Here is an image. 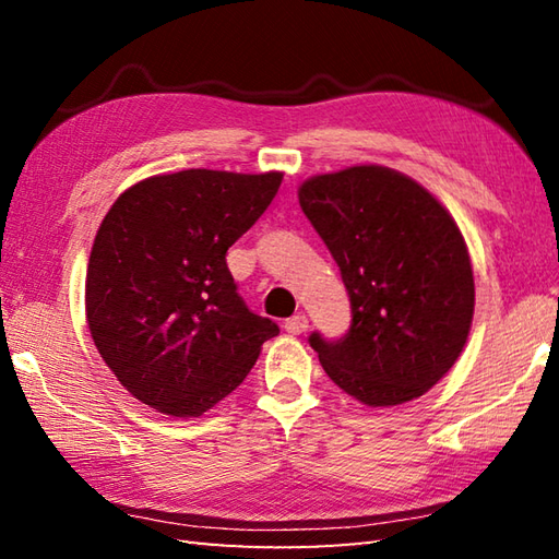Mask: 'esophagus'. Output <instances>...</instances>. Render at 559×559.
<instances>
[{
	"label": "esophagus",
	"instance_id": "1",
	"mask_svg": "<svg viewBox=\"0 0 559 559\" xmlns=\"http://www.w3.org/2000/svg\"><path fill=\"white\" fill-rule=\"evenodd\" d=\"M286 331L293 336H300L302 331H307V317L305 314H295L290 319H286Z\"/></svg>",
	"mask_w": 559,
	"mask_h": 559
}]
</instances>
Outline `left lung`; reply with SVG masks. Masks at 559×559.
<instances>
[{
	"label": "left lung",
	"mask_w": 559,
	"mask_h": 559,
	"mask_svg": "<svg viewBox=\"0 0 559 559\" xmlns=\"http://www.w3.org/2000/svg\"><path fill=\"white\" fill-rule=\"evenodd\" d=\"M298 197L350 298L348 334L310 336L324 372L372 408L423 396L456 362L473 322L476 286L456 221L382 165L310 177Z\"/></svg>",
	"instance_id": "1"
}]
</instances>
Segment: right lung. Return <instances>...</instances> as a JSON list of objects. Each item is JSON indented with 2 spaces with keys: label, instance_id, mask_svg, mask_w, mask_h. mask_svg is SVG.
<instances>
[{
  "label": "right lung",
  "instance_id": "1",
  "mask_svg": "<svg viewBox=\"0 0 559 559\" xmlns=\"http://www.w3.org/2000/svg\"><path fill=\"white\" fill-rule=\"evenodd\" d=\"M283 173L182 170L129 187L103 218L86 273L93 343L120 384L199 418L242 384L278 324L254 314L225 264Z\"/></svg>",
  "mask_w": 559,
  "mask_h": 559
}]
</instances>
